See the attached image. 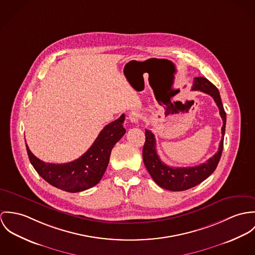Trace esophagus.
I'll return each mask as SVG.
<instances>
[{
  "instance_id": "obj_1",
  "label": "esophagus",
  "mask_w": 255,
  "mask_h": 255,
  "mask_svg": "<svg viewBox=\"0 0 255 255\" xmlns=\"http://www.w3.org/2000/svg\"><path fill=\"white\" fill-rule=\"evenodd\" d=\"M140 118H141V114L138 112H132L129 114V119L133 123H138L140 121Z\"/></svg>"
}]
</instances>
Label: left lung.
<instances>
[{
  "label": "left lung",
  "instance_id": "1",
  "mask_svg": "<svg viewBox=\"0 0 255 255\" xmlns=\"http://www.w3.org/2000/svg\"><path fill=\"white\" fill-rule=\"evenodd\" d=\"M192 90L201 91L213 98L219 109L220 116L223 120V126L221 129L222 139L220 141L218 151L206 162L193 167H171L163 163L159 158L155 147L156 141L154 135L151 131L145 129V141L142 147V160L144 166L153 181L159 187L173 192L189 190L208 178L214 172V170L216 169L223 150L226 128V113L224 111L218 89L206 78L196 77Z\"/></svg>",
  "mask_w": 255,
  "mask_h": 255
}]
</instances>
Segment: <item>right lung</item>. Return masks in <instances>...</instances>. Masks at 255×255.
Wrapping results in <instances>:
<instances>
[{
	"instance_id": "obj_1",
	"label": "right lung",
	"mask_w": 255,
	"mask_h": 255,
	"mask_svg": "<svg viewBox=\"0 0 255 255\" xmlns=\"http://www.w3.org/2000/svg\"><path fill=\"white\" fill-rule=\"evenodd\" d=\"M125 115L108 124L94 143L79 158L63 164L46 163L37 158L26 144L29 160L37 173L52 186L69 193H78L96 186L104 176L114 144L126 133Z\"/></svg>"
}]
</instances>
